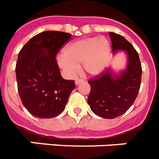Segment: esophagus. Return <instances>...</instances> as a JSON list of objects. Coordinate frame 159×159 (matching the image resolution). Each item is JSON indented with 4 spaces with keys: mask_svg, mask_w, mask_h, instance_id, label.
<instances>
[{
    "mask_svg": "<svg viewBox=\"0 0 159 159\" xmlns=\"http://www.w3.org/2000/svg\"><path fill=\"white\" fill-rule=\"evenodd\" d=\"M83 82V80H82V79H80V78H77V79H76V81H75L76 86H77L78 84H80L81 82Z\"/></svg>",
    "mask_w": 159,
    "mask_h": 159,
    "instance_id": "esophagus-1",
    "label": "esophagus"
}]
</instances>
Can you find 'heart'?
I'll return each instance as SVG.
<instances>
[{
  "label": "heart",
  "mask_w": 159,
  "mask_h": 159,
  "mask_svg": "<svg viewBox=\"0 0 159 159\" xmlns=\"http://www.w3.org/2000/svg\"><path fill=\"white\" fill-rule=\"evenodd\" d=\"M111 57L108 40L104 37H86L70 43L57 57L60 67L68 77H73L82 64L84 72L91 77L106 69Z\"/></svg>",
  "instance_id": "obj_1"
}]
</instances>
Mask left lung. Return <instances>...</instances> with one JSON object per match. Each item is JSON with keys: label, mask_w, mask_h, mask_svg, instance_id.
Here are the masks:
<instances>
[{"label": "left lung", "mask_w": 159, "mask_h": 159, "mask_svg": "<svg viewBox=\"0 0 159 159\" xmlns=\"http://www.w3.org/2000/svg\"><path fill=\"white\" fill-rule=\"evenodd\" d=\"M112 53L125 52L127 57L125 68L115 73L111 68L95 78L89 80L90 93L88 104L96 116L114 119L126 112L135 101L141 80L139 56L133 45L122 35L110 32Z\"/></svg>", "instance_id": "8db88e82"}]
</instances>
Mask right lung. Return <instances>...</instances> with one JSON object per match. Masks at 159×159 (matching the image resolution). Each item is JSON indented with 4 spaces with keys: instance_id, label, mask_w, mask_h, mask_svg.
<instances>
[{
    "instance_id": "1",
    "label": "right lung",
    "mask_w": 159,
    "mask_h": 159,
    "mask_svg": "<svg viewBox=\"0 0 159 159\" xmlns=\"http://www.w3.org/2000/svg\"><path fill=\"white\" fill-rule=\"evenodd\" d=\"M71 34L47 30L32 37L18 53V90L23 106L32 116L49 119L63 112L76 87L61 77L56 56Z\"/></svg>"
}]
</instances>
